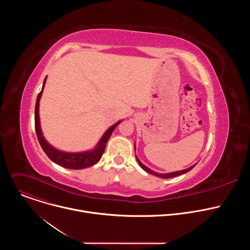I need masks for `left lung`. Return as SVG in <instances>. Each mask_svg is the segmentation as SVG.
<instances>
[{"label":"left lung","mask_w":250,"mask_h":250,"mask_svg":"<svg viewBox=\"0 0 250 250\" xmlns=\"http://www.w3.org/2000/svg\"><path fill=\"white\" fill-rule=\"evenodd\" d=\"M134 149H135V146H134ZM135 158H136V160H137L139 166H140L142 169H144L145 171H146L147 173H150V174H152V175H155V176H157V177L163 178V179H167V178H172V177H176V176L182 175V174H184V173H187V172H189L191 169H193V168L196 166V164H197V163H196V164L192 165L191 167H189V168H187V169H184V170H180V171H175V172H170V173H158V172H155V171L151 170V169L148 168L147 166H146L144 163H142V162L138 159V157L136 156V154H135Z\"/></svg>","instance_id":"obj_1"}]
</instances>
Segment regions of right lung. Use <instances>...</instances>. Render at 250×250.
Segmentation results:
<instances>
[{
  "instance_id": "obj_1",
  "label": "right lung",
  "mask_w": 250,
  "mask_h": 250,
  "mask_svg": "<svg viewBox=\"0 0 250 250\" xmlns=\"http://www.w3.org/2000/svg\"><path fill=\"white\" fill-rule=\"evenodd\" d=\"M46 79H47V77H45L43 84H42V89L38 96L37 103H35V111H34L35 131H37V135H38L42 148L43 149V151L46 153V155L49 157V159L51 161L55 162L56 164L64 167V168L83 169V168H87V167L95 165L101 159V157L104 151L106 142H108V140L110 139L112 132L114 131L116 126L118 125H120L123 121H119L118 123H116L111 127L106 129L105 132L103 134V136L98 141L97 146L91 150H86V151H82V152H66V151H62V150H59V149L53 147L43 136L42 126H41V120H40V101H41V98H42V92L44 89Z\"/></svg>"
}]
</instances>
